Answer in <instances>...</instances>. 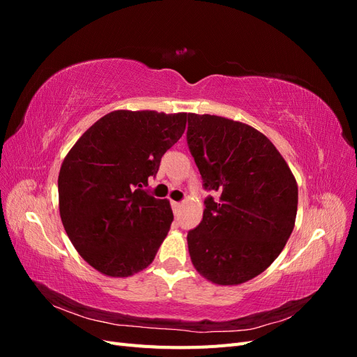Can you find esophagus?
<instances>
[{"label": "esophagus", "mask_w": 357, "mask_h": 357, "mask_svg": "<svg viewBox=\"0 0 357 357\" xmlns=\"http://www.w3.org/2000/svg\"><path fill=\"white\" fill-rule=\"evenodd\" d=\"M171 207H172V211H174V214L177 215L183 207L181 202H176V201H171Z\"/></svg>", "instance_id": "1"}]
</instances>
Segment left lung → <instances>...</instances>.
<instances>
[{"label":"left lung","instance_id":"left-lung-1","mask_svg":"<svg viewBox=\"0 0 357 357\" xmlns=\"http://www.w3.org/2000/svg\"><path fill=\"white\" fill-rule=\"evenodd\" d=\"M188 144L204 186L202 220L188 234L192 264L208 282L236 286L282 253L295 228L298 185L275 146L253 126L189 113Z\"/></svg>","mask_w":357,"mask_h":357}]
</instances>
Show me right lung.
<instances>
[{"instance_id": "right-lung-1", "label": "right lung", "mask_w": 357, "mask_h": 357, "mask_svg": "<svg viewBox=\"0 0 357 357\" xmlns=\"http://www.w3.org/2000/svg\"><path fill=\"white\" fill-rule=\"evenodd\" d=\"M186 122L188 113L116 110L96 121L63 159L61 220L96 271L129 277L153 262L174 215L168 199L150 197L143 186Z\"/></svg>"}]
</instances>
